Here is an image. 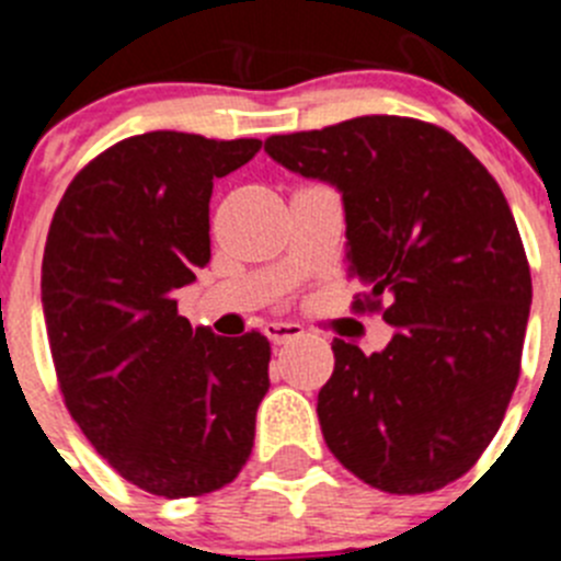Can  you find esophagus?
<instances>
[{
	"instance_id": "34e87169",
	"label": "esophagus",
	"mask_w": 561,
	"mask_h": 561,
	"mask_svg": "<svg viewBox=\"0 0 561 561\" xmlns=\"http://www.w3.org/2000/svg\"><path fill=\"white\" fill-rule=\"evenodd\" d=\"M262 332H265V337H268L274 346L299 341V337L305 335V330H301L299 324H285V321H271V324L262 327Z\"/></svg>"
}]
</instances>
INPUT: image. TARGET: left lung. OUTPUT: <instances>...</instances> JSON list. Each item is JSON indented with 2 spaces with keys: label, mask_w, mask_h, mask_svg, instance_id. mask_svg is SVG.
Wrapping results in <instances>:
<instances>
[{
  "label": "left lung",
  "mask_w": 561,
  "mask_h": 561,
  "mask_svg": "<svg viewBox=\"0 0 561 561\" xmlns=\"http://www.w3.org/2000/svg\"><path fill=\"white\" fill-rule=\"evenodd\" d=\"M265 153L341 193L350 274L368 305L388 301L393 327L375 355L332 341L335 371L318 391L327 447L382 492L447 486L501 427L531 310L501 186L456 136L408 117L271 136Z\"/></svg>",
  "instance_id": "1"
}]
</instances>
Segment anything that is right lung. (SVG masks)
<instances>
[{"label":"right lung","mask_w":561,"mask_h":561,"mask_svg":"<svg viewBox=\"0 0 561 561\" xmlns=\"http://www.w3.org/2000/svg\"><path fill=\"white\" fill-rule=\"evenodd\" d=\"M260 148L130 136L75 175L49 226L42 305L64 402L125 481L161 497L226 486L254 447L271 343L193 330L175 290L211 256L215 179Z\"/></svg>","instance_id":"right-lung-1"}]
</instances>
